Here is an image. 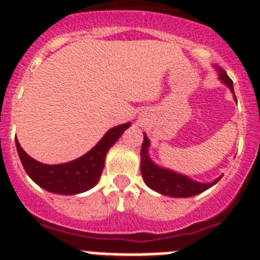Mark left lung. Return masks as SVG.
I'll return each instance as SVG.
<instances>
[{
    "mask_svg": "<svg viewBox=\"0 0 260 260\" xmlns=\"http://www.w3.org/2000/svg\"><path fill=\"white\" fill-rule=\"evenodd\" d=\"M221 71L220 78L222 79V82L233 91V82H232V79L225 74L224 71ZM148 146H150V141L144 135L143 146H142L141 151L142 176H143V180L147 183V186L155 190V191L160 192V194L176 197V198H187V197L201 194L204 190L210 189L211 186H213L220 180V178H217V180L211 183L195 182V181L190 180V178L182 176V174H177L172 171L162 169V168L157 167V165L153 164L150 160L148 152H147Z\"/></svg>",
    "mask_w": 260,
    "mask_h": 260,
    "instance_id": "1",
    "label": "left lung"
}]
</instances>
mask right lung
Instances as JSON below:
<instances>
[{"label": "right lung", "mask_w": 260, "mask_h": 260, "mask_svg": "<svg viewBox=\"0 0 260 260\" xmlns=\"http://www.w3.org/2000/svg\"><path fill=\"white\" fill-rule=\"evenodd\" d=\"M130 123L110 128L92 150L74 161L58 165H47L29 157L15 138L18 155L24 171L31 180L50 192L73 195L89 190L98 183L104 168L105 155Z\"/></svg>", "instance_id": "add662e5"}]
</instances>
